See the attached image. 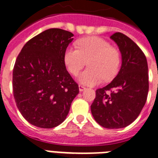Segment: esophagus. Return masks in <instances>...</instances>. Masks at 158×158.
Returning a JSON list of instances; mask_svg holds the SVG:
<instances>
[{
	"label": "esophagus",
	"mask_w": 158,
	"mask_h": 158,
	"mask_svg": "<svg viewBox=\"0 0 158 158\" xmlns=\"http://www.w3.org/2000/svg\"><path fill=\"white\" fill-rule=\"evenodd\" d=\"M79 92H83L84 89H85V88L84 86H82V85H79Z\"/></svg>",
	"instance_id": "34e87169"
}]
</instances>
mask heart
Returning <instances> with one entry per match:
<instances>
[{"instance_id":"heart-1","label":"heart","mask_w":158,"mask_h":158,"mask_svg":"<svg viewBox=\"0 0 158 158\" xmlns=\"http://www.w3.org/2000/svg\"><path fill=\"white\" fill-rule=\"evenodd\" d=\"M77 47H69L64 53V63L73 75H77L88 61L89 68L83 71L78 80L84 85L93 86L113 79L121 63L118 50L111 47L105 40L92 36L78 40Z\"/></svg>"}]
</instances>
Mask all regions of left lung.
<instances>
[{
  "mask_svg": "<svg viewBox=\"0 0 158 158\" xmlns=\"http://www.w3.org/2000/svg\"><path fill=\"white\" fill-rule=\"evenodd\" d=\"M119 48L122 65L107 86L96 90L91 105L95 121L106 128H122L140 114L148 94V67L145 55L135 42L123 33L110 36Z\"/></svg>",
  "mask_w": 158,
  "mask_h": 158,
  "instance_id": "1",
  "label": "left lung"
}]
</instances>
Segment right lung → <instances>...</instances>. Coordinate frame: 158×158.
Listing matches in <instances>:
<instances>
[{
  "label": "right lung",
  "instance_id": "obj_1",
  "mask_svg": "<svg viewBox=\"0 0 158 158\" xmlns=\"http://www.w3.org/2000/svg\"><path fill=\"white\" fill-rule=\"evenodd\" d=\"M74 35L62 29L43 31L26 43L13 69V94L31 124L52 128L65 120L79 85L66 69L64 53Z\"/></svg>",
  "mask_w": 158,
  "mask_h": 158
}]
</instances>
